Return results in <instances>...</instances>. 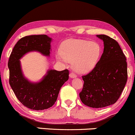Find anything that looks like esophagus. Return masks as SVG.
Masks as SVG:
<instances>
[{"label": "esophagus", "instance_id": "1", "mask_svg": "<svg viewBox=\"0 0 135 135\" xmlns=\"http://www.w3.org/2000/svg\"><path fill=\"white\" fill-rule=\"evenodd\" d=\"M70 77L71 78H74L77 77V76H76V74L73 73V72H71V73L70 74Z\"/></svg>", "mask_w": 135, "mask_h": 135}]
</instances>
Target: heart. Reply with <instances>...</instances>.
I'll use <instances>...</instances> for the list:
<instances>
[{
    "instance_id": "heart-1",
    "label": "heart",
    "mask_w": 135,
    "mask_h": 135,
    "mask_svg": "<svg viewBox=\"0 0 135 135\" xmlns=\"http://www.w3.org/2000/svg\"><path fill=\"white\" fill-rule=\"evenodd\" d=\"M101 52L102 48L98 42L70 39L62 43L56 58L61 61H72L74 70L84 74L94 68Z\"/></svg>"
}]
</instances>
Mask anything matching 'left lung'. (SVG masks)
I'll list each match as a JSON object with an SVG mask.
<instances>
[{
	"label": "left lung",
	"instance_id": "left-lung-1",
	"mask_svg": "<svg viewBox=\"0 0 135 135\" xmlns=\"http://www.w3.org/2000/svg\"><path fill=\"white\" fill-rule=\"evenodd\" d=\"M96 36L103 40V52L93 70L82 76L84 83L79 98L86 106L102 108L120 98L127 80V65L116 40L105 35Z\"/></svg>",
	"mask_w": 135,
	"mask_h": 135
}]
</instances>
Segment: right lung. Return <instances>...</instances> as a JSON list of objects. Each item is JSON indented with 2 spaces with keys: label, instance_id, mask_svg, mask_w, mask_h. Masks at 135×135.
Masks as SVG:
<instances>
[{
  "label": "right lung",
  "instance_id": "right-lung-1",
  "mask_svg": "<svg viewBox=\"0 0 135 135\" xmlns=\"http://www.w3.org/2000/svg\"><path fill=\"white\" fill-rule=\"evenodd\" d=\"M52 39L46 35H33L24 37L14 46L8 61L9 83L20 102L32 110L49 109L56 102L59 90L69 79L67 69L57 71L49 70L41 81L32 83L23 76L19 59L26 53L37 51L49 56Z\"/></svg>",
  "mask_w": 135,
  "mask_h": 135
}]
</instances>
